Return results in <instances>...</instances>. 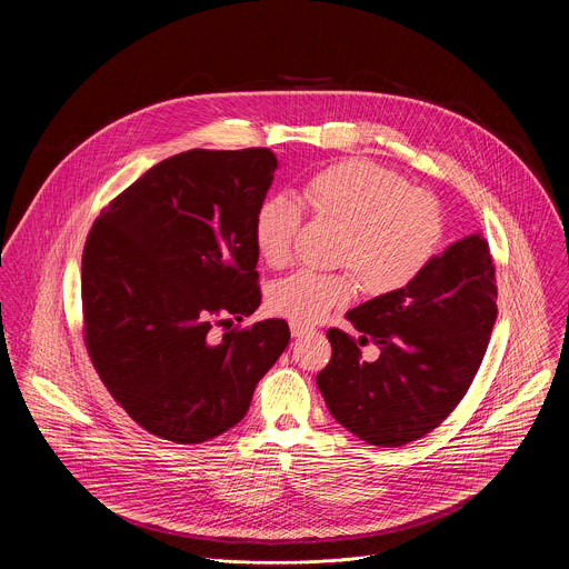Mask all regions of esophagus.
<instances>
[{
	"mask_svg": "<svg viewBox=\"0 0 569 569\" xmlns=\"http://www.w3.org/2000/svg\"><path fill=\"white\" fill-rule=\"evenodd\" d=\"M290 333H292V338H303L306 333H310V329L308 327H303V323H290Z\"/></svg>",
	"mask_w": 569,
	"mask_h": 569,
	"instance_id": "esophagus-1",
	"label": "esophagus"
}]
</instances>
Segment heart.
Returning a JSON list of instances; mask_svg holds the SVG:
<instances>
[{"mask_svg":"<svg viewBox=\"0 0 569 569\" xmlns=\"http://www.w3.org/2000/svg\"><path fill=\"white\" fill-rule=\"evenodd\" d=\"M310 211L342 229L336 263L352 272L299 270L272 283L268 306L295 323H317L345 308L358 277L371 297L415 283L437 259L446 236L439 200L371 159H345L312 173L303 187ZM301 207L290 193L266 196L254 211V246L270 268L292 259Z\"/></svg>","mask_w":569,"mask_h":569,"instance_id":"heart-1","label":"heart"}]
</instances>
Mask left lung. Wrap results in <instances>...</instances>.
Masks as SVG:
<instances>
[{"mask_svg": "<svg viewBox=\"0 0 569 569\" xmlns=\"http://www.w3.org/2000/svg\"><path fill=\"white\" fill-rule=\"evenodd\" d=\"M489 242L466 233L408 288L347 312L358 340L331 329L317 387L338 423L362 441L398 448L439 428L466 396L498 317ZM373 341L381 356L361 360Z\"/></svg>", "mask_w": 569, "mask_h": 569, "instance_id": "obj_1", "label": "left lung"}]
</instances>
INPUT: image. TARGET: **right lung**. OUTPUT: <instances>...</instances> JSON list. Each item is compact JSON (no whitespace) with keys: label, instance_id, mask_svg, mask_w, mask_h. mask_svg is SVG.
<instances>
[{"label":"right lung","instance_id":"right-lung-1","mask_svg":"<svg viewBox=\"0 0 569 569\" xmlns=\"http://www.w3.org/2000/svg\"><path fill=\"white\" fill-rule=\"evenodd\" d=\"M277 169L268 148H193L159 161L94 220L83 250V338L128 417L202 443L248 415L290 340L283 319L216 340L261 306L254 211Z\"/></svg>","mask_w":569,"mask_h":569}]
</instances>
